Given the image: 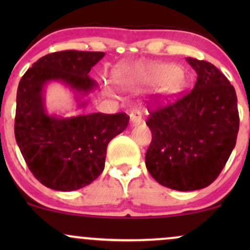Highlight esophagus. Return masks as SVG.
<instances>
[{
    "label": "esophagus",
    "mask_w": 250,
    "mask_h": 250,
    "mask_svg": "<svg viewBox=\"0 0 250 250\" xmlns=\"http://www.w3.org/2000/svg\"><path fill=\"white\" fill-rule=\"evenodd\" d=\"M142 121V114L141 111L137 110V109H134L130 113V122L131 125H140Z\"/></svg>",
    "instance_id": "34e87169"
}]
</instances>
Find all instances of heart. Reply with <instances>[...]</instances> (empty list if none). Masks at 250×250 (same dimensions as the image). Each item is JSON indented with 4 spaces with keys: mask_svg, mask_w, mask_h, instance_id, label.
I'll use <instances>...</instances> for the list:
<instances>
[{
    "mask_svg": "<svg viewBox=\"0 0 250 250\" xmlns=\"http://www.w3.org/2000/svg\"><path fill=\"white\" fill-rule=\"evenodd\" d=\"M128 87H156L163 99H173L185 87V74L180 68L168 63H140L122 76Z\"/></svg>",
    "mask_w": 250,
    "mask_h": 250,
    "instance_id": "b5f03b06",
    "label": "heart"
}]
</instances>
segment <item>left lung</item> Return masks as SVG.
Returning a JSON list of instances; mask_svg holds the SVG:
<instances>
[{
	"mask_svg": "<svg viewBox=\"0 0 250 250\" xmlns=\"http://www.w3.org/2000/svg\"><path fill=\"white\" fill-rule=\"evenodd\" d=\"M197 74L194 88L166 105L148 107L151 130L146 166L160 185L180 191L208 187L236 145L235 89L214 64L187 57Z\"/></svg>",
	"mask_w": 250,
	"mask_h": 250,
	"instance_id": "obj_1",
	"label": "left lung"
}]
</instances>
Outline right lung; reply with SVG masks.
I'll return each instance as SVG.
<instances>
[{
	"instance_id": "obj_1",
	"label": "right lung",
	"mask_w": 250,
	"mask_h": 250,
	"mask_svg": "<svg viewBox=\"0 0 250 250\" xmlns=\"http://www.w3.org/2000/svg\"><path fill=\"white\" fill-rule=\"evenodd\" d=\"M103 56L101 51L48 54L34 63L19 83L17 146L34 176L54 190H76L96 180L104 169L108 143L129 123L125 113L61 117L48 115L45 110L43 89L48 82H62L85 95L97 87L89 71Z\"/></svg>"
}]
</instances>
